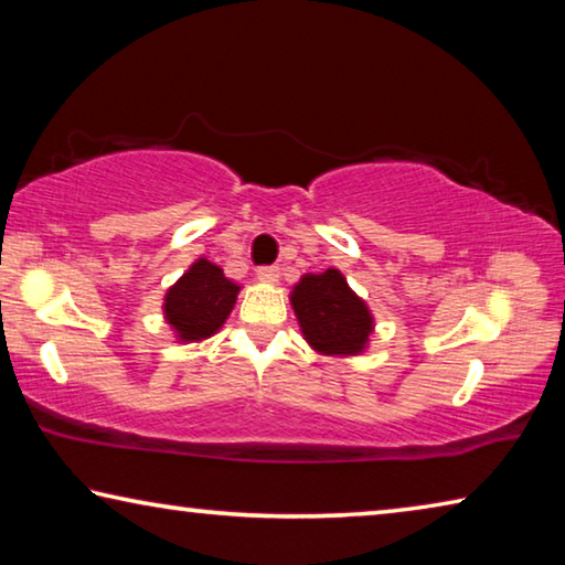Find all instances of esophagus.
Listing matches in <instances>:
<instances>
[{
	"instance_id": "34e87169",
	"label": "esophagus",
	"mask_w": 565,
	"mask_h": 565,
	"mask_svg": "<svg viewBox=\"0 0 565 565\" xmlns=\"http://www.w3.org/2000/svg\"><path fill=\"white\" fill-rule=\"evenodd\" d=\"M256 276H259L262 284H279L281 271L276 269V266H262V269L256 271Z\"/></svg>"
}]
</instances>
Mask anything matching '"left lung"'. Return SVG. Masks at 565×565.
Masks as SVG:
<instances>
[{
  "instance_id": "8db88e82",
  "label": "left lung",
  "mask_w": 565,
  "mask_h": 565,
  "mask_svg": "<svg viewBox=\"0 0 565 565\" xmlns=\"http://www.w3.org/2000/svg\"><path fill=\"white\" fill-rule=\"evenodd\" d=\"M309 347L321 356H361L374 333V313L339 269L303 274L289 294Z\"/></svg>"
}]
</instances>
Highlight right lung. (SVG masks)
I'll list each match as a JSON object with an SVG mask.
<instances>
[{
  "mask_svg": "<svg viewBox=\"0 0 565 565\" xmlns=\"http://www.w3.org/2000/svg\"><path fill=\"white\" fill-rule=\"evenodd\" d=\"M242 286L224 276L222 266L196 259L164 294V321L181 343L212 339L232 313Z\"/></svg>",
  "mask_w": 565,
  "mask_h": 565,
  "instance_id": "right-lung-1",
  "label": "right lung"
}]
</instances>
